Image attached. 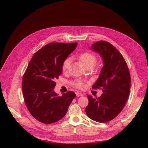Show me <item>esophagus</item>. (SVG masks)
Wrapping results in <instances>:
<instances>
[{
	"instance_id": "34e87169",
	"label": "esophagus",
	"mask_w": 148,
	"mask_h": 148,
	"mask_svg": "<svg viewBox=\"0 0 148 148\" xmlns=\"http://www.w3.org/2000/svg\"><path fill=\"white\" fill-rule=\"evenodd\" d=\"M75 94H76V96H77V97L83 96V94H82V93H80V92H75Z\"/></svg>"
}]
</instances>
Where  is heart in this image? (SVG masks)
I'll use <instances>...</instances> for the list:
<instances>
[{
	"label": "heart",
	"mask_w": 148,
	"mask_h": 148,
	"mask_svg": "<svg viewBox=\"0 0 148 148\" xmlns=\"http://www.w3.org/2000/svg\"><path fill=\"white\" fill-rule=\"evenodd\" d=\"M79 60L82 62L83 65L86 68L92 66L95 63L97 60L96 56L90 52H84L81 53L79 56ZM72 62V59L69 58L65 59L62 65V71L64 72H67L71 67ZM73 85L74 86L78 88H83L84 86L82 80H77L73 82Z\"/></svg>",
	"instance_id": "obj_1"
}]
</instances>
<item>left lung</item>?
<instances>
[{"label":"left lung","mask_w":148,"mask_h":148,"mask_svg":"<svg viewBox=\"0 0 148 148\" xmlns=\"http://www.w3.org/2000/svg\"><path fill=\"white\" fill-rule=\"evenodd\" d=\"M90 49L101 57L103 66L93 88H102L103 94L97 98L89 95L86 107L88 117L98 122H107L117 116L125 106L130 91V74L120 52L110 43L99 41Z\"/></svg>","instance_id":"left-lung-1"}]
</instances>
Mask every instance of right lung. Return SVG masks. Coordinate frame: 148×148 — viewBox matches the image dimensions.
<instances>
[{
    "label": "right lung",
    "instance_id": "obj_1",
    "mask_svg": "<svg viewBox=\"0 0 148 148\" xmlns=\"http://www.w3.org/2000/svg\"><path fill=\"white\" fill-rule=\"evenodd\" d=\"M78 43L51 42L36 51L23 77V97L29 112L42 123H52L63 118L76 97L73 91L59 96L54 91L62 65Z\"/></svg>",
    "mask_w": 148,
    "mask_h": 148
}]
</instances>
